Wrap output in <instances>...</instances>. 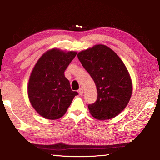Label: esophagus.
Listing matches in <instances>:
<instances>
[{
    "label": "esophagus",
    "instance_id": "1",
    "mask_svg": "<svg viewBox=\"0 0 160 160\" xmlns=\"http://www.w3.org/2000/svg\"><path fill=\"white\" fill-rule=\"evenodd\" d=\"M78 93H79L80 95H82V94H83V89L82 88H80L79 90H78Z\"/></svg>",
    "mask_w": 160,
    "mask_h": 160
}]
</instances>
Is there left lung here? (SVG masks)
<instances>
[{
	"label": "left lung",
	"mask_w": 160,
	"mask_h": 160,
	"mask_svg": "<svg viewBox=\"0 0 160 160\" xmlns=\"http://www.w3.org/2000/svg\"><path fill=\"white\" fill-rule=\"evenodd\" d=\"M78 58L97 87L96 102L88 105L92 116L99 120L115 117L125 109L132 94L126 66L114 51L102 44L80 51Z\"/></svg>",
	"instance_id": "1"
}]
</instances>
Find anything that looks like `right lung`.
I'll use <instances>...</instances> for the list:
<instances>
[{
    "label": "right lung",
    "instance_id": "add662e5",
    "mask_svg": "<svg viewBox=\"0 0 160 160\" xmlns=\"http://www.w3.org/2000/svg\"><path fill=\"white\" fill-rule=\"evenodd\" d=\"M77 53L53 48L41 56L34 67L28 83V97L40 116L54 120L66 113L78 94L70 88L64 72Z\"/></svg>",
    "mask_w": 160,
    "mask_h": 160
}]
</instances>
